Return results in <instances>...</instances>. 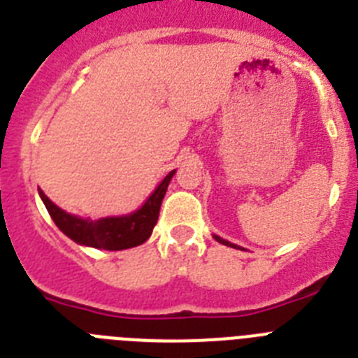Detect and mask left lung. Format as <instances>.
<instances>
[{
  "instance_id": "left-lung-1",
  "label": "left lung",
  "mask_w": 358,
  "mask_h": 358,
  "mask_svg": "<svg viewBox=\"0 0 358 358\" xmlns=\"http://www.w3.org/2000/svg\"><path fill=\"white\" fill-rule=\"evenodd\" d=\"M213 239H215L217 243L224 244V246H231V248H241V246H237V244H231V243H228V241L221 239V237H219V235H213Z\"/></svg>"
}]
</instances>
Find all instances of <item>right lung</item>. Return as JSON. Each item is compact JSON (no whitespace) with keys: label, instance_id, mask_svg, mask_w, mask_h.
Listing matches in <instances>:
<instances>
[{"label":"right lung","instance_id":"right-lung-1","mask_svg":"<svg viewBox=\"0 0 358 358\" xmlns=\"http://www.w3.org/2000/svg\"><path fill=\"white\" fill-rule=\"evenodd\" d=\"M173 173H176V170H172L163 181L159 182L154 194L150 195L141 208L136 210L134 213L121 217H105V219H97V221L70 215L65 210H61L59 206L52 203L41 190H39V195H41L43 203L50 213L52 221L56 222L57 228L74 243L81 244V246L117 252V250L139 246L152 235V230H154L155 222L159 219L161 203H163V197L166 194L168 185L172 181Z\"/></svg>","mask_w":358,"mask_h":358}]
</instances>
